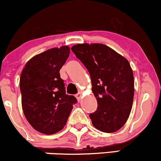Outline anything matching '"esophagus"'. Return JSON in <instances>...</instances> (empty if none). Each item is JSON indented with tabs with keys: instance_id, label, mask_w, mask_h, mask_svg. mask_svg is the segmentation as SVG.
Returning <instances> with one entry per match:
<instances>
[{
	"instance_id": "34e87169",
	"label": "esophagus",
	"mask_w": 161,
	"mask_h": 161,
	"mask_svg": "<svg viewBox=\"0 0 161 161\" xmlns=\"http://www.w3.org/2000/svg\"><path fill=\"white\" fill-rule=\"evenodd\" d=\"M75 97H76V98H77V100H78L79 101H80L81 97H82V92H78V93H77L76 95H75Z\"/></svg>"
}]
</instances>
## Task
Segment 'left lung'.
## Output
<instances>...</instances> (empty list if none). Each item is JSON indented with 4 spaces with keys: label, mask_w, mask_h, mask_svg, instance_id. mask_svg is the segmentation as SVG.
Instances as JSON below:
<instances>
[{
    "label": "left lung",
    "mask_w": 161,
    "mask_h": 161,
    "mask_svg": "<svg viewBox=\"0 0 161 161\" xmlns=\"http://www.w3.org/2000/svg\"><path fill=\"white\" fill-rule=\"evenodd\" d=\"M72 51L91 75L97 101L90 119L96 129L111 133L128 119L134 97V76L128 60L102 44H79Z\"/></svg>",
    "instance_id": "8db88e82"
}]
</instances>
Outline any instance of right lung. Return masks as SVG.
<instances>
[{
  "label": "right lung",
  "instance_id": "right-lung-1",
  "mask_svg": "<svg viewBox=\"0 0 161 161\" xmlns=\"http://www.w3.org/2000/svg\"><path fill=\"white\" fill-rule=\"evenodd\" d=\"M69 56V47L51 48L32 57L20 76L22 107L36 130L53 135L66 125L77 100L66 94L60 69Z\"/></svg>",
  "mask_w": 161,
  "mask_h": 161
}]
</instances>
